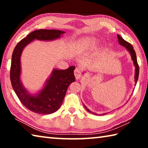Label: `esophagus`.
I'll list each match as a JSON object with an SVG mask.
<instances>
[{
  "label": "esophagus",
  "mask_w": 148,
  "mask_h": 148,
  "mask_svg": "<svg viewBox=\"0 0 148 148\" xmlns=\"http://www.w3.org/2000/svg\"><path fill=\"white\" fill-rule=\"evenodd\" d=\"M74 76H75V77H76V78L77 79H78L80 78V77H81L82 72H81V71H80V70L79 69L76 68L74 70Z\"/></svg>",
  "instance_id": "esophagus-1"
}]
</instances>
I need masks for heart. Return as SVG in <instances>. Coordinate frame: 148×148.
I'll return each mask as SVG.
<instances>
[{
  "mask_svg": "<svg viewBox=\"0 0 148 148\" xmlns=\"http://www.w3.org/2000/svg\"><path fill=\"white\" fill-rule=\"evenodd\" d=\"M97 44V40L92 38H86L82 40L80 42L82 46L85 49H91Z\"/></svg>",
  "mask_w": 148,
  "mask_h": 148,
  "instance_id": "b5f03b06",
  "label": "heart"
}]
</instances>
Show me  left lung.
<instances>
[{
  "mask_svg": "<svg viewBox=\"0 0 148 148\" xmlns=\"http://www.w3.org/2000/svg\"><path fill=\"white\" fill-rule=\"evenodd\" d=\"M117 38H118V40H119V44L121 45V46L125 47V48H126L128 51L130 52V53H131V58L132 59V61H133L134 64L135 65V66H136V69H135V76H134V79H135V82H136L138 81V75H139V66L138 64V62H137V59H136V53H135V51L134 50L133 48V46H132V45L129 43L128 42L125 41V40L121 38V36H119V35H117ZM85 108H86V110L88 111L89 112H91V113L93 114L97 115V114H95L93 112H91V111L89 109H87L86 106H84ZM104 115V114H103Z\"/></svg>",
  "mask_w": 148,
  "mask_h": 148,
  "instance_id": "obj_1",
  "label": "left lung"
}]
</instances>
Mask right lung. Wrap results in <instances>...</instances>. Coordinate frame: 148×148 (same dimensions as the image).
Here are the masks:
<instances>
[{
  "label": "right lung",
  "instance_id": "1",
  "mask_svg": "<svg viewBox=\"0 0 148 148\" xmlns=\"http://www.w3.org/2000/svg\"><path fill=\"white\" fill-rule=\"evenodd\" d=\"M63 33L64 32L59 30H36L19 42L14 49L10 73L12 87L23 106L36 114H52L59 108L67 88L72 82L75 81V66H71L66 70L55 69L44 89L37 96H32L23 88L20 81L21 52L24 47L34 39L51 40L59 38Z\"/></svg>",
  "mask_w": 148,
  "mask_h": 148
}]
</instances>
